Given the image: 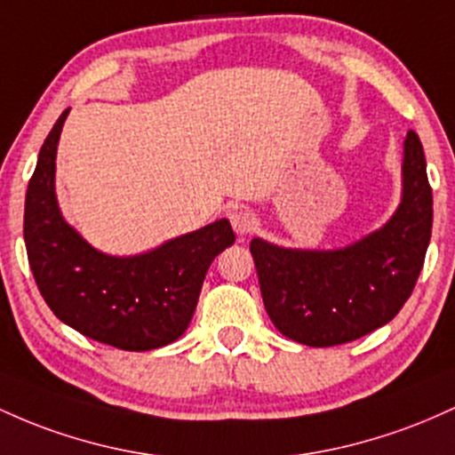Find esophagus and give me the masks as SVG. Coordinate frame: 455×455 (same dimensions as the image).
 <instances>
[{"label": "esophagus", "instance_id": "obj_1", "mask_svg": "<svg viewBox=\"0 0 455 455\" xmlns=\"http://www.w3.org/2000/svg\"><path fill=\"white\" fill-rule=\"evenodd\" d=\"M229 221H232V228L234 232L238 234V236H247L249 232H253L255 226H258V219H255V214L251 211H232L229 212Z\"/></svg>", "mask_w": 455, "mask_h": 455}]
</instances>
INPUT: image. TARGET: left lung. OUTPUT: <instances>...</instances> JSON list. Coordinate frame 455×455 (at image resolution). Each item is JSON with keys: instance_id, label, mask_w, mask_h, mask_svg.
<instances>
[{"instance_id": "8db88e82", "label": "left lung", "mask_w": 455, "mask_h": 455, "mask_svg": "<svg viewBox=\"0 0 455 455\" xmlns=\"http://www.w3.org/2000/svg\"><path fill=\"white\" fill-rule=\"evenodd\" d=\"M432 236V188L419 135L408 131L402 196L374 232L335 249L282 247L255 236L251 249L270 320L305 346H338L387 324L404 307Z\"/></svg>"}]
</instances>
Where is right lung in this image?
<instances>
[{
	"mask_svg": "<svg viewBox=\"0 0 455 455\" xmlns=\"http://www.w3.org/2000/svg\"><path fill=\"white\" fill-rule=\"evenodd\" d=\"M66 109L40 148L25 196L23 238L40 294L70 329L122 350H155L187 331L206 270L236 236L228 219L135 255L92 247L64 219L55 159Z\"/></svg>",
	"mask_w": 455,
	"mask_h": 455,
	"instance_id": "1",
	"label": "right lung"
}]
</instances>
